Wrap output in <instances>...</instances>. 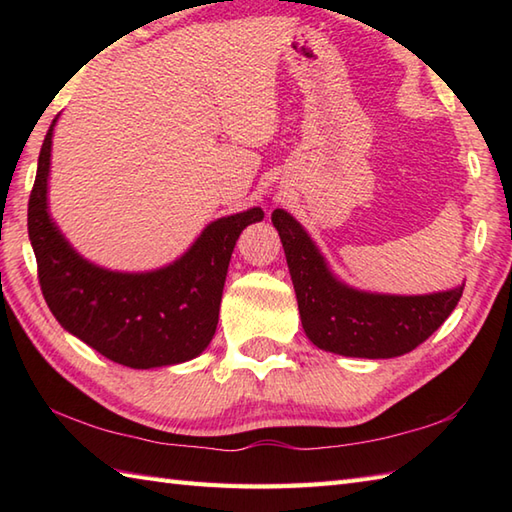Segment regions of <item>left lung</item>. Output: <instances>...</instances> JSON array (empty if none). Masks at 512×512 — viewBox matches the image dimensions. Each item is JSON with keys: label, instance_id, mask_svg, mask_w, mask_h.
Listing matches in <instances>:
<instances>
[{"label": "left lung", "instance_id": "1", "mask_svg": "<svg viewBox=\"0 0 512 512\" xmlns=\"http://www.w3.org/2000/svg\"><path fill=\"white\" fill-rule=\"evenodd\" d=\"M273 224L284 244L301 325L319 350L354 358L402 356L427 341L462 297L464 284L431 295H383L347 286L288 211H273Z\"/></svg>", "mask_w": 512, "mask_h": 512}]
</instances>
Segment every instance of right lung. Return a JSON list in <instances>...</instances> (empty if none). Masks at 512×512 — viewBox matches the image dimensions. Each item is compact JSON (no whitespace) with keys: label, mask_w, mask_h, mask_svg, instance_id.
<instances>
[{"label":"right lung","mask_w":512,"mask_h":512,"mask_svg":"<svg viewBox=\"0 0 512 512\" xmlns=\"http://www.w3.org/2000/svg\"><path fill=\"white\" fill-rule=\"evenodd\" d=\"M57 118L41 145L28 202V237L43 299L54 319L92 350L125 367H167L200 356L217 328L237 237L246 226L262 222L264 211L253 206L206 224L187 253L147 273L92 264L76 253L48 209Z\"/></svg>","instance_id":"right-lung-1"}]
</instances>
